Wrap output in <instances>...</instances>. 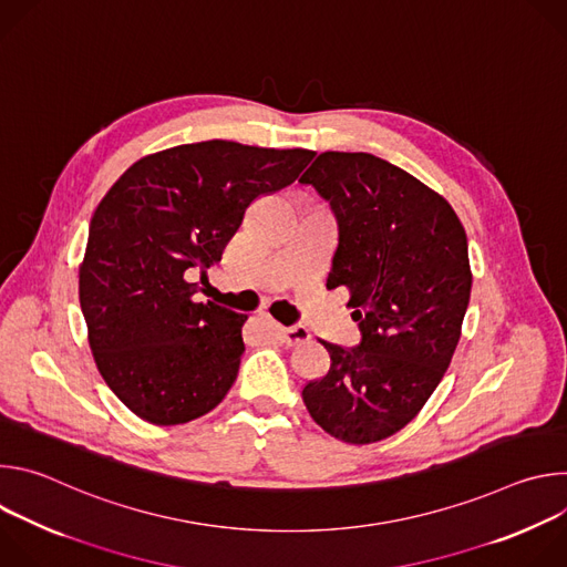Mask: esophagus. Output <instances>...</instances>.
Listing matches in <instances>:
<instances>
[{
	"label": "esophagus",
	"mask_w": 567,
	"mask_h": 567,
	"mask_svg": "<svg viewBox=\"0 0 567 567\" xmlns=\"http://www.w3.org/2000/svg\"><path fill=\"white\" fill-rule=\"evenodd\" d=\"M280 339L287 348H296V346H302L311 339L309 330L305 326H293V328H282L280 330Z\"/></svg>",
	"instance_id": "obj_1"
}]
</instances>
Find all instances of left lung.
<instances>
[{
	"mask_svg": "<svg viewBox=\"0 0 567 567\" xmlns=\"http://www.w3.org/2000/svg\"><path fill=\"white\" fill-rule=\"evenodd\" d=\"M339 226L328 289L348 287L361 341L302 388L313 422L350 444L401 431L442 381L471 296L466 233L444 197L368 152H322L298 179Z\"/></svg>",
	"mask_w": 567,
	"mask_h": 567,
	"instance_id": "1",
	"label": "left lung"
}]
</instances>
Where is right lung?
I'll return each instance as SVG.
<instances>
[{
    "label": "right lung",
    "mask_w": 567,
    "mask_h": 567,
    "mask_svg": "<svg viewBox=\"0 0 567 567\" xmlns=\"http://www.w3.org/2000/svg\"><path fill=\"white\" fill-rule=\"evenodd\" d=\"M311 150L202 141L143 156L99 204L80 309L112 392L141 420L186 424L230 390L247 316L199 302L202 278L260 195L296 182Z\"/></svg>",
    "instance_id": "1"
}]
</instances>
